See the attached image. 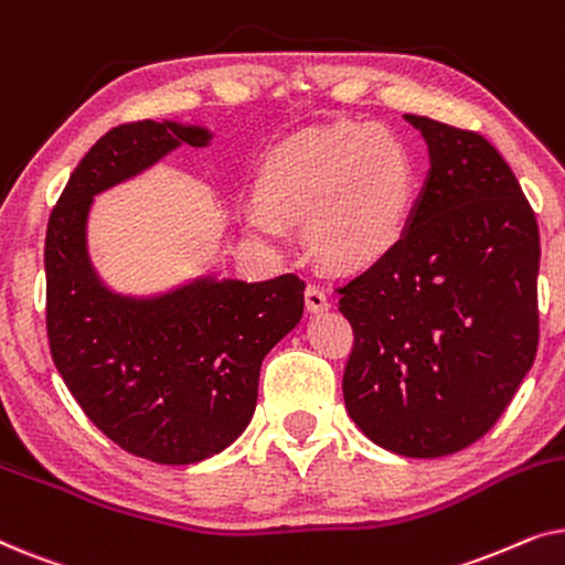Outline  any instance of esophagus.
I'll use <instances>...</instances> for the list:
<instances>
[{"instance_id":"esophagus-1","label":"esophagus","mask_w":565,"mask_h":565,"mask_svg":"<svg viewBox=\"0 0 565 565\" xmlns=\"http://www.w3.org/2000/svg\"><path fill=\"white\" fill-rule=\"evenodd\" d=\"M329 298H327V292H323L319 285H308L306 288V308L311 313H323V311H329Z\"/></svg>"}]
</instances>
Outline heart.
I'll return each mask as SVG.
<instances>
[{"mask_svg":"<svg viewBox=\"0 0 565 565\" xmlns=\"http://www.w3.org/2000/svg\"><path fill=\"white\" fill-rule=\"evenodd\" d=\"M414 157L385 126L334 122L277 143L259 169V195L242 207L244 226L288 244L308 218L311 249L329 265L360 267L398 242L412 215Z\"/></svg>","mask_w":565,"mask_h":565,"instance_id":"1","label":"heart"}]
</instances>
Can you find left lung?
I'll return each mask as SVG.
<instances>
[{
    "label": "left lung",
    "mask_w": 565,
    "mask_h": 565,
    "mask_svg": "<svg viewBox=\"0 0 565 565\" xmlns=\"http://www.w3.org/2000/svg\"><path fill=\"white\" fill-rule=\"evenodd\" d=\"M429 172L404 234L347 282L352 422L404 458H443L489 431L537 352L540 231L501 153L473 130L404 115Z\"/></svg>",
    "instance_id": "obj_1"
}]
</instances>
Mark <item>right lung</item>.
<instances>
[{
  "label": "right lung",
  "instance_id": "1",
  "mask_svg": "<svg viewBox=\"0 0 565 565\" xmlns=\"http://www.w3.org/2000/svg\"><path fill=\"white\" fill-rule=\"evenodd\" d=\"M213 134L141 120L99 138L68 177L45 231V323L66 388L92 424L138 458L190 466L234 443L257 408L265 354L298 327L306 282L215 273L130 296L89 257L95 198Z\"/></svg>",
  "mask_w": 565,
  "mask_h": 565
}]
</instances>
